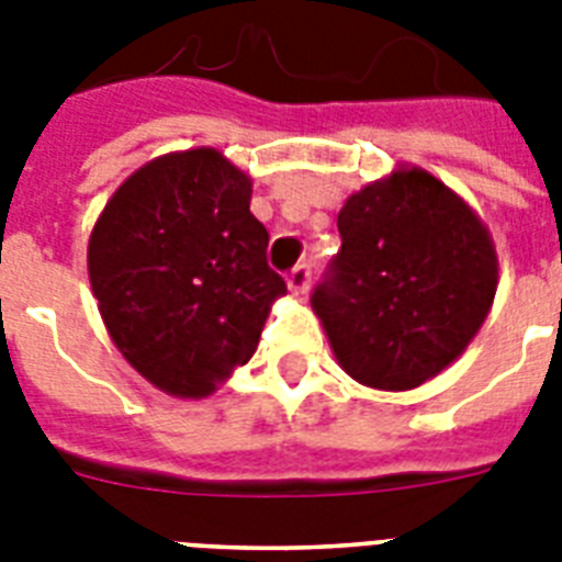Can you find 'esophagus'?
I'll return each mask as SVG.
<instances>
[{
	"label": "esophagus",
	"mask_w": 562,
	"mask_h": 562,
	"mask_svg": "<svg viewBox=\"0 0 562 562\" xmlns=\"http://www.w3.org/2000/svg\"><path fill=\"white\" fill-rule=\"evenodd\" d=\"M308 282H312V265L300 262L289 271V289L291 294H306Z\"/></svg>",
	"instance_id": "obj_1"
}]
</instances>
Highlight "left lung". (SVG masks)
Listing matches in <instances>:
<instances>
[{
	"mask_svg": "<svg viewBox=\"0 0 562 562\" xmlns=\"http://www.w3.org/2000/svg\"><path fill=\"white\" fill-rule=\"evenodd\" d=\"M341 250L312 291L338 364L408 391L452 364L496 297L487 227L428 171H396L338 212Z\"/></svg>",
	"mask_w": 562,
	"mask_h": 562,
	"instance_id": "8db88e82",
	"label": "left lung"
}]
</instances>
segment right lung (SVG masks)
I'll list each match as a JSON object with an SVG mask.
<instances>
[{"instance_id": "obj_1", "label": "right lung", "mask_w": 562, "mask_h": 562, "mask_svg": "<svg viewBox=\"0 0 562 562\" xmlns=\"http://www.w3.org/2000/svg\"><path fill=\"white\" fill-rule=\"evenodd\" d=\"M250 180L212 148L148 162L90 238L99 312L131 364L175 396H206L256 352L285 280L268 265Z\"/></svg>"}]
</instances>
